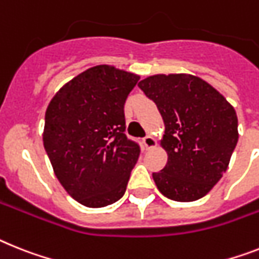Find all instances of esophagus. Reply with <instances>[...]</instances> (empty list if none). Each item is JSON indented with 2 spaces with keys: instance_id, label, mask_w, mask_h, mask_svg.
<instances>
[{
  "instance_id": "1",
  "label": "esophagus",
  "mask_w": 259,
  "mask_h": 259,
  "mask_svg": "<svg viewBox=\"0 0 259 259\" xmlns=\"http://www.w3.org/2000/svg\"><path fill=\"white\" fill-rule=\"evenodd\" d=\"M143 145H145L147 150L153 149V147L156 146V140L153 136H146L143 138Z\"/></svg>"
}]
</instances>
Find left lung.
Returning a JSON list of instances; mask_svg holds the SVG:
<instances>
[{
    "instance_id": "1",
    "label": "left lung",
    "mask_w": 259,
    "mask_h": 259,
    "mask_svg": "<svg viewBox=\"0 0 259 259\" xmlns=\"http://www.w3.org/2000/svg\"><path fill=\"white\" fill-rule=\"evenodd\" d=\"M138 87L164 122L160 146L168 158L153 174L158 190L175 201L205 196L227 171L238 141L234 108L210 84L188 73L149 76Z\"/></svg>"
}]
</instances>
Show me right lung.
Segmentation results:
<instances>
[{
	"label": "right lung",
	"instance_id": "obj_1",
	"mask_svg": "<svg viewBox=\"0 0 259 259\" xmlns=\"http://www.w3.org/2000/svg\"><path fill=\"white\" fill-rule=\"evenodd\" d=\"M140 80L108 64L66 82L50 101L43 145L64 190L88 208L123 196L140 146L125 134L123 105Z\"/></svg>",
	"mask_w": 259,
	"mask_h": 259
}]
</instances>
